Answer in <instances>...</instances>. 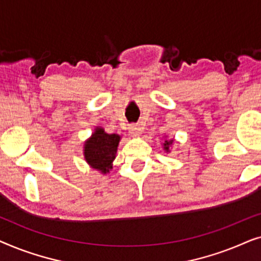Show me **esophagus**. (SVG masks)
Here are the masks:
<instances>
[{"label":"esophagus","instance_id":"obj_1","mask_svg":"<svg viewBox=\"0 0 261 261\" xmlns=\"http://www.w3.org/2000/svg\"><path fill=\"white\" fill-rule=\"evenodd\" d=\"M141 127H140V124H130L129 126V133L133 135V137H138L139 134L141 133Z\"/></svg>","mask_w":261,"mask_h":261}]
</instances>
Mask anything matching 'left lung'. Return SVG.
Here are the masks:
<instances>
[{
	"mask_svg": "<svg viewBox=\"0 0 261 261\" xmlns=\"http://www.w3.org/2000/svg\"><path fill=\"white\" fill-rule=\"evenodd\" d=\"M172 141H173V140H171V141H167V140H166L165 144H164V148H165L167 152H169V147H170V145L172 144Z\"/></svg>",
	"mask_w": 261,
	"mask_h": 261,
	"instance_id": "obj_1",
	"label": "left lung"
}]
</instances>
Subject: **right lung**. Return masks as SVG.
<instances>
[{"label": "right lung", "mask_w": 261, "mask_h": 261, "mask_svg": "<svg viewBox=\"0 0 261 261\" xmlns=\"http://www.w3.org/2000/svg\"><path fill=\"white\" fill-rule=\"evenodd\" d=\"M119 141V135L107 134L102 128H97L92 137L85 142V160L94 169L103 173L109 172L113 160L115 159Z\"/></svg>", "instance_id": "right-lung-1"}]
</instances>
